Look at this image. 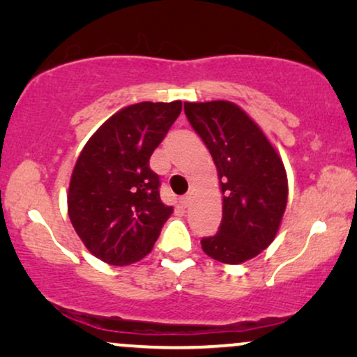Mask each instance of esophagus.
Returning a JSON list of instances; mask_svg holds the SVG:
<instances>
[{
  "label": "esophagus",
  "mask_w": 357,
  "mask_h": 357,
  "mask_svg": "<svg viewBox=\"0 0 357 357\" xmlns=\"http://www.w3.org/2000/svg\"><path fill=\"white\" fill-rule=\"evenodd\" d=\"M190 203H192V193L185 195V197L182 198V204H183L185 208H188V206H190Z\"/></svg>",
  "instance_id": "1"
}]
</instances>
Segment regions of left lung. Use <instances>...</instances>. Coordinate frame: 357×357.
<instances>
[{
  "instance_id": "left-lung-1",
  "label": "left lung",
  "mask_w": 357,
  "mask_h": 357,
  "mask_svg": "<svg viewBox=\"0 0 357 357\" xmlns=\"http://www.w3.org/2000/svg\"><path fill=\"white\" fill-rule=\"evenodd\" d=\"M185 115L218 169L222 221L202 248L214 260L238 265L275 241L287 203L284 164L260 126L227 100L185 102Z\"/></svg>"
}]
</instances>
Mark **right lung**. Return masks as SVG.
I'll return each instance as SVG.
<instances>
[{
    "mask_svg": "<svg viewBox=\"0 0 357 357\" xmlns=\"http://www.w3.org/2000/svg\"><path fill=\"white\" fill-rule=\"evenodd\" d=\"M182 112V102H139L112 115L91 136L68 190V214L87 250L109 265L153 250L174 208L159 195L151 154Z\"/></svg>",
    "mask_w": 357,
    "mask_h": 357,
    "instance_id": "right-lung-1",
    "label": "right lung"
}]
</instances>
